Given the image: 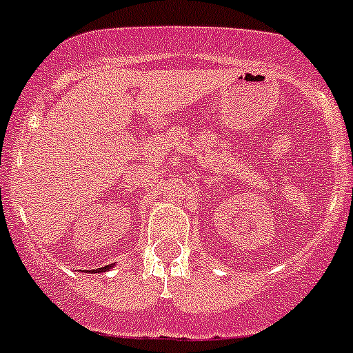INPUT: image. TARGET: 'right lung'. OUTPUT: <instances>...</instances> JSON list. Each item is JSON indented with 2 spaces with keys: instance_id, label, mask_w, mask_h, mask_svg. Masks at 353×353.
I'll return each mask as SVG.
<instances>
[{
  "instance_id": "obj_1",
  "label": "right lung",
  "mask_w": 353,
  "mask_h": 353,
  "mask_svg": "<svg viewBox=\"0 0 353 353\" xmlns=\"http://www.w3.org/2000/svg\"><path fill=\"white\" fill-rule=\"evenodd\" d=\"M111 268V265H108V266H102V268H99V270H94L95 273H99V272H106V270H110Z\"/></svg>"
}]
</instances>
